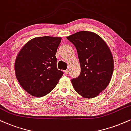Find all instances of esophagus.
Masks as SVG:
<instances>
[{"label":"esophagus","instance_id":"1","mask_svg":"<svg viewBox=\"0 0 131 131\" xmlns=\"http://www.w3.org/2000/svg\"><path fill=\"white\" fill-rule=\"evenodd\" d=\"M68 72H69V70H68V69H67V70H66V71H64V73H65L66 74H68Z\"/></svg>","mask_w":131,"mask_h":131}]
</instances>
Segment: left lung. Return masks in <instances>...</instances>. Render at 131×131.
I'll return each instance as SVG.
<instances>
[{
  "label": "left lung",
  "mask_w": 131,
  "mask_h": 131,
  "mask_svg": "<svg viewBox=\"0 0 131 131\" xmlns=\"http://www.w3.org/2000/svg\"><path fill=\"white\" fill-rule=\"evenodd\" d=\"M67 39L77 50L81 72L71 80L75 91L93 98L109 84L114 69L112 54L105 41L95 33L81 31Z\"/></svg>",
  "instance_id": "8db88e82"
}]
</instances>
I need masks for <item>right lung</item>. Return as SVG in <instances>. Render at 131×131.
Instances as JSON below:
<instances>
[{"instance_id": "obj_1", "label": "right lung", "mask_w": 131, "mask_h": 131, "mask_svg": "<svg viewBox=\"0 0 131 131\" xmlns=\"http://www.w3.org/2000/svg\"><path fill=\"white\" fill-rule=\"evenodd\" d=\"M61 38L42 36L27 42L15 62V75L28 93L42 97L54 89L63 74L57 68L56 53Z\"/></svg>"}]
</instances>
